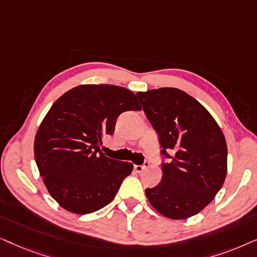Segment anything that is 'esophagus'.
Returning <instances> with one entry per match:
<instances>
[{"instance_id": "esophagus-1", "label": "esophagus", "mask_w": 257, "mask_h": 257, "mask_svg": "<svg viewBox=\"0 0 257 257\" xmlns=\"http://www.w3.org/2000/svg\"><path fill=\"white\" fill-rule=\"evenodd\" d=\"M147 166H149V163H147V161H145L144 165H135V171L137 172V173H142V172L145 170Z\"/></svg>"}]
</instances>
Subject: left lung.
I'll return each mask as SVG.
<instances>
[{"instance_id": "1", "label": "left lung", "mask_w": 257, "mask_h": 257, "mask_svg": "<svg viewBox=\"0 0 257 257\" xmlns=\"http://www.w3.org/2000/svg\"><path fill=\"white\" fill-rule=\"evenodd\" d=\"M147 119L159 136L163 179L146 188L151 205L170 219H187L205 208L227 175V144L212 114L185 91L160 87L138 92ZM173 149L175 156L167 152Z\"/></svg>"}]
</instances>
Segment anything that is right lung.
I'll return each instance as SVG.
<instances>
[{
    "mask_svg": "<svg viewBox=\"0 0 257 257\" xmlns=\"http://www.w3.org/2000/svg\"><path fill=\"white\" fill-rule=\"evenodd\" d=\"M125 87L86 84L69 90L52 104L35 137L34 152L48 192L59 206L90 214L108 205L133 165L105 157L104 136L114 133L125 111H140Z\"/></svg>",
    "mask_w": 257,
    "mask_h": 257,
    "instance_id": "obj_1",
    "label": "right lung"
}]
</instances>
